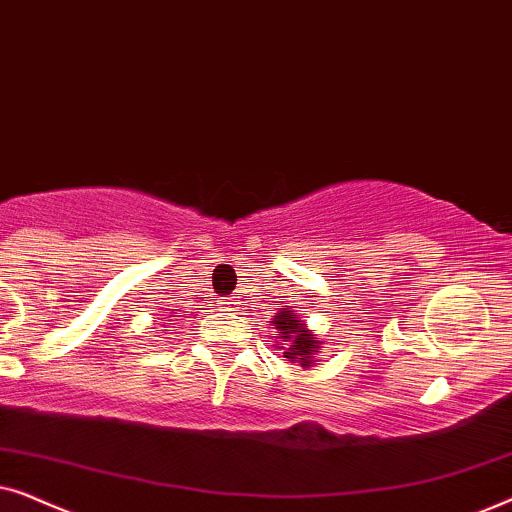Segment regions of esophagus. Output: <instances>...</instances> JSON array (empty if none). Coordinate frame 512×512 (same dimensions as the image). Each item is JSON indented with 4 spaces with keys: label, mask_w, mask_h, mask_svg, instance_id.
Instances as JSON below:
<instances>
[{
    "label": "esophagus",
    "mask_w": 512,
    "mask_h": 512,
    "mask_svg": "<svg viewBox=\"0 0 512 512\" xmlns=\"http://www.w3.org/2000/svg\"><path fill=\"white\" fill-rule=\"evenodd\" d=\"M226 305V310H233V300H228V303H223Z\"/></svg>",
    "instance_id": "esophagus-1"
}]
</instances>
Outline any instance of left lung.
<instances>
[{
  "instance_id": "obj_1",
  "label": "left lung",
  "mask_w": 512,
  "mask_h": 512,
  "mask_svg": "<svg viewBox=\"0 0 512 512\" xmlns=\"http://www.w3.org/2000/svg\"><path fill=\"white\" fill-rule=\"evenodd\" d=\"M272 326L277 328L279 338V349H284V359L291 363H298L300 368H312L317 363V352L321 349V342L317 335H314L303 319L298 317L296 312L291 310L289 305H284L282 310L275 314L272 319Z\"/></svg>"
}]
</instances>
